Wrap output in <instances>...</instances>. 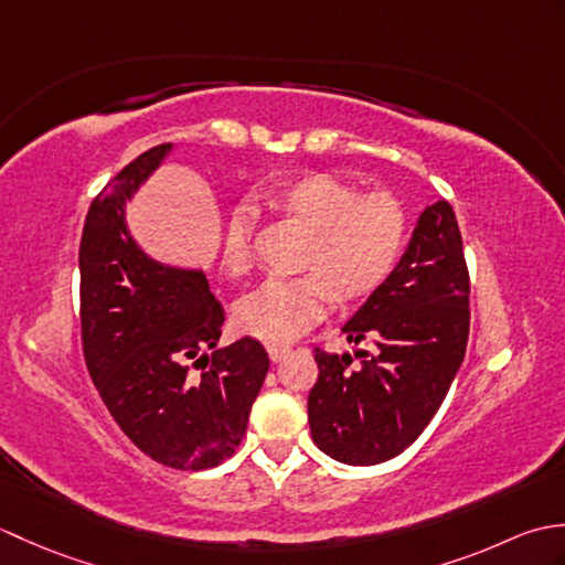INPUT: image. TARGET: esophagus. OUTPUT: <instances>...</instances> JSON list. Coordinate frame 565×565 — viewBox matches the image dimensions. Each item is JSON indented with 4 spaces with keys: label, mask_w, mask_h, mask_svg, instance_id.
<instances>
[{
    "label": "esophagus",
    "mask_w": 565,
    "mask_h": 565,
    "mask_svg": "<svg viewBox=\"0 0 565 565\" xmlns=\"http://www.w3.org/2000/svg\"><path fill=\"white\" fill-rule=\"evenodd\" d=\"M267 352H269V359H271L274 364H276V362H281V359H286V356L291 354L289 347H281V344H269V347H267Z\"/></svg>",
    "instance_id": "1"
}]
</instances>
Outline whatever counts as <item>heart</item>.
<instances>
[{
    "instance_id": "obj_1",
    "label": "heart",
    "mask_w": 565,
    "mask_h": 565,
    "mask_svg": "<svg viewBox=\"0 0 565 565\" xmlns=\"http://www.w3.org/2000/svg\"><path fill=\"white\" fill-rule=\"evenodd\" d=\"M267 203L310 233L296 279H271L239 301L235 326L264 342H291L328 313L332 298L354 301L386 281L405 243V215L388 194H366L322 172L284 182ZM252 218L235 211L225 225L223 267L249 269Z\"/></svg>"
}]
</instances>
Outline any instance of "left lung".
I'll list each match as a JSON object with an SVG mask.
<instances>
[{"label":"left lung","instance_id":"1","mask_svg":"<svg viewBox=\"0 0 565 565\" xmlns=\"http://www.w3.org/2000/svg\"><path fill=\"white\" fill-rule=\"evenodd\" d=\"M468 269L454 209L437 201L419 213L401 262L344 322L350 352L316 350L318 381L308 395L310 435L330 459L374 466L423 435L447 398L468 342Z\"/></svg>","mask_w":565,"mask_h":565}]
</instances>
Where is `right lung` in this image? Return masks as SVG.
Masks as SVG:
<instances>
[{"mask_svg": "<svg viewBox=\"0 0 565 565\" xmlns=\"http://www.w3.org/2000/svg\"><path fill=\"white\" fill-rule=\"evenodd\" d=\"M172 150L138 154L92 201L79 243L82 344L128 439L158 463L203 471L235 454L269 356L252 338L215 347L225 316L206 274L154 259L130 233L126 206Z\"/></svg>", "mask_w": 565, "mask_h": 565, "instance_id": "add662e5", "label": "right lung"}]
</instances>
